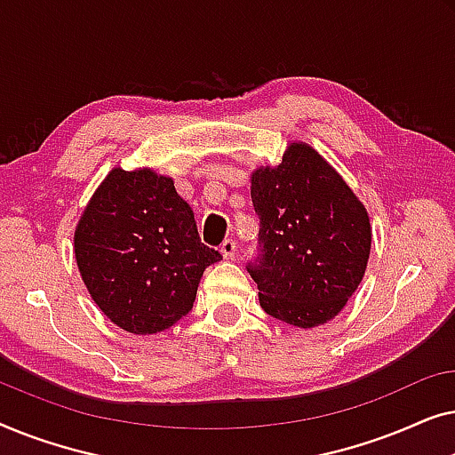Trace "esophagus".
<instances>
[{"label":"esophagus","instance_id":"1","mask_svg":"<svg viewBox=\"0 0 455 455\" xmlns=\"http://www.w3.org/2000/svg\"><path fill=\"white\" fill-rule=\"evenodd\" d=\"M220 251H221V254L226 259H234V254H235V242L234 240H223L221 242V246H220Z\"/></svg>","mask_w":455,"mask_h":455}]
</instances>
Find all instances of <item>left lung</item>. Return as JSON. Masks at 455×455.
<instances>
[{
    "instance_id": "left-lung-1",
    "label": "left lung",
    "mask_w": 455,
    "mask_h": 455,
    "mask_svg": "<svg viewBox=\"0 0 455 455\" xmlns=\"http://www.w3.org/2000/svg\"><path fill=\"white\" fill-rule=\"evenodd\" d=\"M259 257L246 265L260 307L294 327H316L346 307L371 252L369 215L315 148L291 142L277 167L252 173Z\"/></svg>"
}]
</instances>
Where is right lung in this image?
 <instances>
[{
    "instance_id": "obj_1",
    "label": "right lung",
    "mask_w": 455,
    "mask_h": 455,
    "mask_svg": "<svg viewBox=\"0 0 455 455\" xmlns=\"http://www.w3.org/2000/svg\"><path fill=\"white\" fill-rule=\"evenodd\" d=\"M74 252L86 290L130 333H157L190 313L203 271L221 259L204 246L172 178L116 167L80 217Z\"/></svg>"
}]
</instances>
